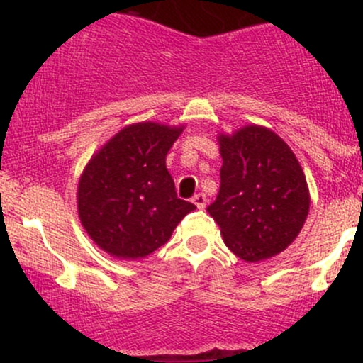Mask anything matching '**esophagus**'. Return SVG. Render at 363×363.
Listing matches in <instances>:
<instances>
[{
	"mask_svg": "<svg viewBox=\"0 0 363 363\" xmlns=\"http://www.w3.org/2000/svg\"><path fill=\"white\" fill-rule=\"evenodd\" d=\"M193 203L196 206L199 208V210H203V208L206 206V196L203 194V193H198V194H194L193 196Z\"/></svg>",
	"mask_w": 363,
	"mask_h": 363,
	"instance_id": "esophagus-1",
	"label": "esophagus"
}]
</instances>
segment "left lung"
Returning a JSON list of instances; mask_svg holds the SVG:
<instances>
[{"instance_id":"1","label":"left lung","mask_w":363,"mask_h":363,"mask_svg":"<svg viewBox=\"0 0 363 363\" xmlns=\"http://www.w3.org/2000/svg\"><path fill=\"white\" fill-rule=\"evenodd\" d=\"M218 196L206 211L240 259H269L301 234L311 208L306 174L289 145L259 124L218 133Z\"/></svg>"}]
</instances>
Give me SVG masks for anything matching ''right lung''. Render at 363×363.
<instances>
[{"label": "right lung", "mask_w": 363, "mask_h": 363, "mask_svg": "<svg viewBox=\"0 0 363 363\" xmlns=\"http://www.w3.org/2000/svg\"><path fill=\"white\" fill-rule=\"evenodd\" d=\"M184 124L143 121L124 126L91 155L78 181L82 227L116 259H141L157 251L193 203L179 199L165 165Z\"/></svg>", "instance_id": "1"}]
</instances>
